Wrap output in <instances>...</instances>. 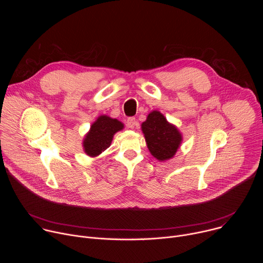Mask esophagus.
<instances>
[{"label": "esophagus", "instance_id": "1", "mask_svg": "<svg viewBox=\"0 0 263 263\" xmlns=\"http://www.w3.org/2000/svg\"><path fill=\"white\" fill-rule=\"evenodd\" d=\"M136 124H137V121H136L135 118H133V117L128 118V120H127V127H128V128L133 129V128L136 126Z\"/></svg>", "mask_w": 263, "mask_h": 263}]
</instances>
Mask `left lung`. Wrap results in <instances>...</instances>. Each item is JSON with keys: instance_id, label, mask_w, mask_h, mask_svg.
Segmentation results:
<instances>
[{"instance_id": "1", "label": "left lung", "mask_w": 263, "mask_h": 263, "mask_svg": "<svg viewBox=\"0 0 263 263\" xmlns=\"http://www.w3.org/2000/svg\"><path fill=\"white\" fill-rule=\"evenodd\" d=\"M141 130L151 154L158 160L172 158L182 141L178 129L171 125L159 111H153L141 124Z\"/></svg>"}]
</instances>
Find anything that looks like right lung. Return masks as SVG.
I'll use <instances>...</instances> for the list:
<instances>
[{"mask_svg":"<svg viewBox=\"0 0 263 263\" xmlns=\"http://www.w3.org/2000/svg\"><path fill=\"white\" fill-rule=\"evenodd\" d=\"M123 128L124 125L116 119L114 120L107 116L99 117L84 138L83 146L85 153L91 157L100 155L110 146L114 135Z\"/></svg>","mask_w":263,"mask_h":263,"instance_id":"1","label":"right lung"}]
</instances>
